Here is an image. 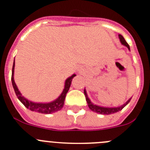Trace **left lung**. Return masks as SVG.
I'll return each mask as SVG.
<instances>
[{
  "instance_id": "left-lung-1",
  "label": "left lung",
  "mask_w": 150,
  "mask_h": 150,
  "mask_svg": "<svg viewBox=\"0 0 150 150\" xmlns=\"http://www.w3.org/2000/svg\"><path fill=\"white\" fill-rule=\"evenodd\" d=\"M118 37L120 38V43H122V45H124L125 46H126L128 49L130 50V47L129 45L127 43V42L125 41V40L124 39V38L122 37L121 35L119 34L118 35ZM84 94L85 96H86V102H87L88 105V107L90 108L91 110H92L93 112H95L96 113H99V114H102V115H110V114H113V113H115L117 112L120 111L122 108L125 107L129 102L131 101V99H129L125 104H122V106L118 107H101V106H98L96 105V104H93L91 102V100L89 99V98L88 97V95L87 93H86V89H84Z\"/></svg>"
}]
</instances>
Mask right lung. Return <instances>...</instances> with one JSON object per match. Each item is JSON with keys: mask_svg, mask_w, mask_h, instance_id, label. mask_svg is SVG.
I'll return each instance as SVG.
<instances>
[{"mask_svg": "<svg viewBox=\"0 0 150 150\" xmlns=\"http://www.w3.org/2000/svg\"><path fill=\"white\" fill-rule=\"evenodd\" d=\"M14 66L15 62H13L11 75L12 86H13L15 93H16L17 98L19 99V100L25 106V107H27V108L29 109L30 110H31V111H34L39 113H43V114H50V113L56 112L59 111V110H60L62 108L64 104V99H65L66 94L68 92V91H69V87H70L72 78L76 75L75 74H73L72 76L69 77V78H68L66 80L64 90H63L61 95H60L56 100L53 101V102H49V103H35V102H30V101H29L28 99H27L26 98H25L23 96H22V94H21L20 91H19L17 86H16V83H15L14 79H13Z\"/></svg>", "mask_w": 150, "mask_h": 150, "instance_id": "right-lung-1", "label": "right lung"}]
</instances>
